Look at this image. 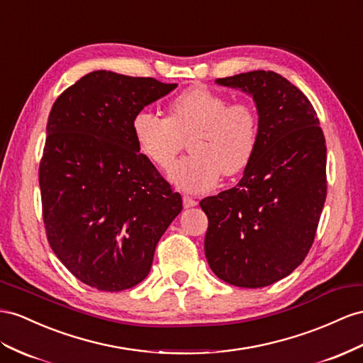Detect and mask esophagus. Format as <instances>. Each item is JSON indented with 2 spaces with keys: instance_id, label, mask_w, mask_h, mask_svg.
Returning a JSON list of instances; mask_svg holds the SVG:
<instances>
[{
  "instance_id": "obj_1",
  "label": "esophagus",
  "mask_w": 363,
  "mask_h": 363,
  "mask_svg": "<svg viewBox=\"0 0 363 363\" xmlns=\"http://www.w3.org/2000/svg\"><path fill=\"white\" fill-rule=\"evenodd\" d=\"M182 201H184V207L185 208H190V207H194V206H196V201H194L193 198H190V196H187V194H184V196H182Z\"/></svg>"
}]
</instances>
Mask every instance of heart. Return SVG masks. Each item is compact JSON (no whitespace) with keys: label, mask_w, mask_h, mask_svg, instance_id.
<instances>
[{"label":"heart","mask_w":363,"mask_h":363,"mask_svg":"<svg viewBox=\"0 0 363 363\" xmlns=\"http://www.w3.org/2000/svg\"><path fill=\"white\" fill-rule=\"evenodd\" d=\"M132 135L139 153L157 169H169L190 138L189 157L176 162L169 179L185 191L215 187L220 174L242 173L257 147L259 118L248 102H233L206 86H191L173 98L169 115L138 111Z\"/></svg>","instance_id":"b5f03b06"}]
</instances>
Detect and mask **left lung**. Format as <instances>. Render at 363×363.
I'll list each match as a JSON object with an SVG mask.
<instances>
[{"label": "left lung", "instance_id": "left-lung-1", "mask_svg": "<svg viewBox=\"0 0 363 363\" xmlns=\"http://www.w3.org/2000/svg\"><path fill=\"white\" fill-rule=\"evenodd\" d=\"M216 84L253 98L257 147L236 187L203 198L207 262L222 281L272 285L308 255L327 198V145L303 93L274 72L255 70Z\"/></svg>", "mask_w": 363, "mask_h": 363}]
</instances>
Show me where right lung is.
I'll use <instances>...</instances> for the list:
<instances>
[{
    "mask_svg": "<svg viewBox=\"0 0 363 363\" xmlns=\"http://www.w3.org/2000/svg\"><path fill=\"white\" fill-rule=\"evenodd\" d=\"M178 84L95 70L62 91L40 164L43 218L64 267L101 291H123L150 273L155 248L182 210L132 135L138 111Z\"/></svg>",
    "mask_w": 363,
    "mask_h": 363,
    "instance_id": "1",
    "label": "right lung"
}]
</instances>
